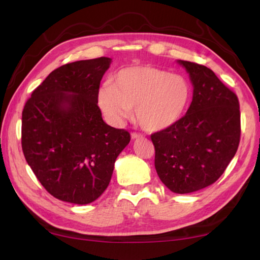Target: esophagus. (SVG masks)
<instances>
[{"label":"esophagus","mask_w":260,"mask_h":260,"mask_svg":"<svg viewBox=\"0 0 260 260\" xmlns=\"http://www.w3.org/2000/svg\"><path fill=\"white\" fill-rule=\"evenodd\" d=\"M131 136H132V139L133 140H135V139H140V138H142V135L141 134H139V133H136V132H133V133L131 134Z\"/></svg>","instance_id":"1"}]
</instances>
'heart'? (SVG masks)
<instances>
[{
  "label": "heart",
  "instance_id": "obj_1",
  "mask_svg": "<svg viewBox=\"0 0 260 260\" xmlns=\"http://www.w3.org/2000/svg\"><path fill=\"white\" fill-rule=\"evenodd\" d=\"M191 100V86L182 76L164 70L141 65L120 70L114 74L111 86L99 93V105L116 124L134 117L148 132H159L183 117Z\"/></svg>",
  "mask_w": 260,
  "mask_h": 260
}]
</instances>
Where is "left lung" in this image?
Instances as JSON below:
<instances>
[{"mask_svg": "<svg viewBox=\"0 0 260 260\" xmlns=\"http://www.w3.org/2000/svg\"><path fill=\"white\" fill-rule=\"evenodd\" d=\"M193 86L187 113L170 128L151 134L155 167L161 182L177 193L214 183L235 156L241 139L240 103L212 70L188 60Z\"/></svg>", "mask_w": 260, "mask_h": 260, "instance_id": "1", "label": "left lung"}]
</instances>
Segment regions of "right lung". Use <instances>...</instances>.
I'll use <instances>...</instances> for the list:
<instances>
[{
  "label": "right lung",
  "instance_id": "obj_1",
  "mask_svg": "<svg viewBox=\"0 0 260 260\" xmlns=\"http://www.w3.org/2000/svg\"><path fill=\"white\" fill-rule=\"evenodd\" d=\"M110 63L111 58L100 57L61 65L24 107L25 159L46 190L60 201L82 205L98 200L131 141L126 129L105 124L98 105Z\"/></svg>",
  "mask_w": 260,
  "mask_h": 260
}]
</instances>
